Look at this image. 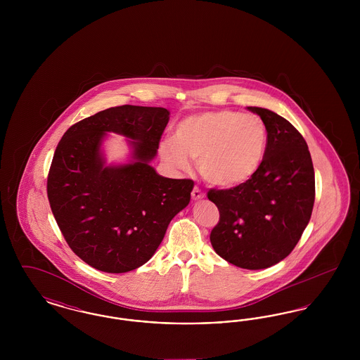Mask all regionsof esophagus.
Returning <instances> with one entry per match:
<instances>
[{
    "mask_svg": "<svg viewBox=\"0 0 360 360\" xmlns=\"http://www.w3.org/2000/svg\"><path fill=\"white\" fill-rule=\"evenodd\" d=\"M204 197H205V194L201 191V188L194 186V188L191 190V198H193L194 201H197V200H202Z\"/></svg>",
    "mask_w": 360,
    "mask_h": 360,
    "instance_id": "obj_1",
    "label": "esophagus"
}]
</instances>
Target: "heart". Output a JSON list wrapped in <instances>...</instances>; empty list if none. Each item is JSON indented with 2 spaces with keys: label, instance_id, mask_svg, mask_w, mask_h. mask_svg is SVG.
<instances>
[{
  "label": "heart",
  "instance_id": "obj_1",
  "mask_svg": "<svg viewBox=\"0 0 360 360\" xmlns=\"http://www.w3.org/2000/svg\"><path fill=\"white\" fill-rule=\"evenodd\" d=\"M266 148L267 129L260 117L224 109L179 121L174 139L162 141L160 154L179 170L188 169V156L198 159V170L209 184L232 188L257 172Z\"/></svg>",
  "mask_w": 360,
  "mask_h": 360
}]
</instances>
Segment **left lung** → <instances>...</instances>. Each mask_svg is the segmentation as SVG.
<instances>
[{
  "label": "left lung",
  "instance_id": "1",
  "mask_svg": "<svg viewBox=\"0 0 360 360\" xmlns=\"http://www.w3.org/2000/svg\"><path fill=\"white\" fill-rule=\"evenodd\" d=\"M247 109L266 125V154L247 182L207 191L220 212L210 243L226 262L260 270L288 257L301 239L314 204V170L305 139L289 121L264 108Z\"/></svg>",
  "mask_w": 360,
  "mask_h": 360
}]
</instances>
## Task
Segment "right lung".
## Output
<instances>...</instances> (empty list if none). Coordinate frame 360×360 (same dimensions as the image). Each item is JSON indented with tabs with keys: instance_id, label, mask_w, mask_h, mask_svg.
<instances>
[{
	"instance_id": "right-lung-1",
	"label": "right lung",
	"mask_w": 360,
	"mask_h": 360,
	"mask_svg": "<svg viewBox=\"0 0 360 360\" xmlns=\"http://www.w3.org/2000/svg\"><path fill=\"white\" fill-rule=\"evenodd\" d=\"M169 119L165 108H109L71 125L55 150L47 179L53 217L72 252L100 271L148 262L190 202L191 179L165 178L150 165ZM108 131L127 137L131 162L105 165Z\"/></svg>"
}]
</instances>
